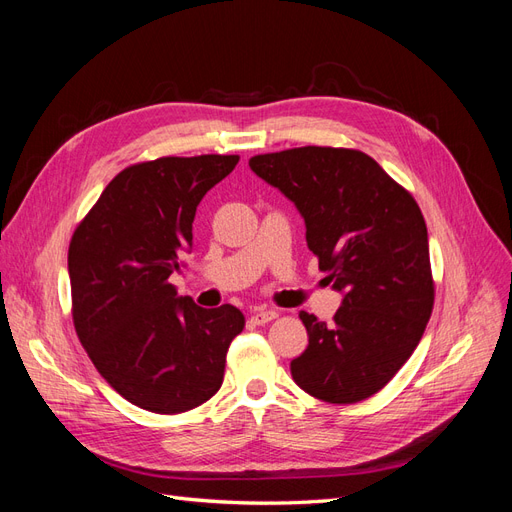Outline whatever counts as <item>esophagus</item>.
Here are the masks:
<instances>
[{
  "label": "esophagus",
  "instance_id": "34e87169",
  "mask_svg": "<svg viewBox=\"0 0 512 512\" xmlns=\"http://www.w3.org/2000/svg\"><path fill=\"white\" fill-rule=\"evenodd\" d=\"M273 318H277V312L275 309H265V307H258L252 312V320L256 324H265V322H271Z\"/></svg>",
  "mask_w": 512,
  "mask_h": 512
}]
</instances>
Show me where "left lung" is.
Segmentation results:
<instances>
[{"instance_id":"obj_1","label":"left lung","mask_w":512,"mask_h":512,"mask_svg":"<svg viewBox=\"0 0 512 512\" xmlns=\"http://www.w3.org/2000/svg\"><path fill=\"white\" fill-rule=\"evenodd\" d=\"M305 220L307 247L344 294L327 327L301 312L309 344L292 380L329 404H356L391 382L433 309L423 213L412 194L359 149L297 147L250 160Z\"/></svg>"}]
</instances>
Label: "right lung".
Segmentation results:
<instances>
[{"mask_svg":"<svg viewBox=\"0 0 512 512\" xmlns=\"http://www.w3.org/2000/svg\"><path fill=\"white\" fill-rule=\"evenodd\" d=\"M237 162L211 153L132 164L72 235L76 335L100 376L143 410L179 414L205 404L245 327L235 305L198 307L170 284L192 247L198 203Z\"/></svg>","mask_w":512,"mask_h":512,"instance_id":"1","label":"right lung"}]
</instances>
